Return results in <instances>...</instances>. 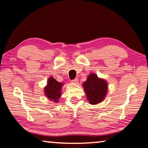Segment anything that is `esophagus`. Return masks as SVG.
I'll return each instance as SVG.
<instances>
[{
  "mask_svg": "<svg viewBox=\"0 0 148 148\" xmlns=\"http://www.w3.org/2000/svg\"><path fill=\"white\" fill-rule=\"evenodd\" d=\"M71 82H72V83L76 84V83H77V82H78V79H77V78H75V79H72Z\"/></svg>",
  "mask_w": 148,
  "mask_h": 148,
  "instance_id": "obj_1",
  "label": "esophagus"
}]
</instances>
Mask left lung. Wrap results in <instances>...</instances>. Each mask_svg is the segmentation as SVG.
<instances>
[{
  "label": "left lung",
  "mask_w": 148,
  "mask_h": 148,
  "mask_svg": "<svg viewBox=\"0 0 148 148\" xmlns=\"http://www.w3.org/2000/svg\"><path fill=\"white\" fill-rule=\"evenodd\" d=\"M83 87L89 104H97L104 101L108 91L106 80L99 78L96 74H90Z\"/></svg>",
  "instance_id": "left-lung-1"
}]
</instances>
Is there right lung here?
Here are the masks:
<instances>
[{
    "label": "right lung",
    "instance_id": "1",
    "mask_svg": "<svg viewBox=\"0 0 148 148\" xmlns=\"http://www.w3.org/2000/svg\"><path fill=\"white\" fill-rule=\"evenodd\" d=\"M62 84H63L57 82L53 77H49L47 86L44 87V92L47 99L55 102H59L61 95Z\"/></svg>",
    "mask_w": 148,
    "mask_h": 148
}]
</instances>
